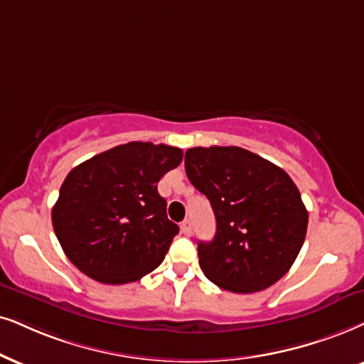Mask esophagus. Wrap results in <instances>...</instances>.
Returning <instances> with one entry per match:
<instances>
[{
	"label": "esophagus",
	"instance_id": "1",
	"mask_svg": "<svg viewBox=\"0 0 364 364\" xmlns=\"http://www.w3.org/2000/svg\"><path fill=\"white\" fill-rule=\"evenodd\" d=\"M179 227H181L183 235H191V222H190V220H185V222H181Z\"/></svg>",
	"mask_w": 364,
	"mask_h": 364
}]
</instances>
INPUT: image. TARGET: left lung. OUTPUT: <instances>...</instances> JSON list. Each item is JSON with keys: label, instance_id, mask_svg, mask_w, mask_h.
Returning a JSON list of instances; mask_svg holds the SVG:
<instances>
[{"label": "left lung", "instance_id": "obj_1", "mask_svg": "<svg viewBox=\"0 0 364 364\" xmlns=\"http://www.w3.org/2000/svg\"><path fill=\"white\" fill-rule=\"evenodd\" d=\"M185 169L216 218L213 240L198 243L206 279L225 291L250 294L284 277L309 220L291 176L237 146L188 149Z\"/></svg>", "mask_w": 364, "mask_h": 364}]
</instances>
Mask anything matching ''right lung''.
Returning a JSON list of instances; mask_svg holds the SVG:
<instances>
[{
  "label": "right lung",
  "mask_w": 364,
  "mask_h": 364,
  "mask_svg": "<svg viewBox=\"0 0 364 364\" xmlns=\"http://www.w3.org/2000/svg\"><path fill=\"white\" fill-rule=\"evenodd\" d=\"M181 159L179 148L134 141L73 168L52 210L68 260L102 284L136 282L153 272L179 232L158 183Z\"/></svg>",
  "instance_id": "add662e5"
}]
</instances>
